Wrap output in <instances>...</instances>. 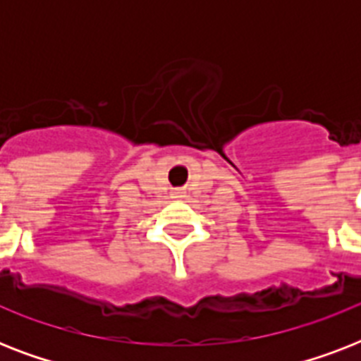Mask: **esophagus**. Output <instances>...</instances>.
I'll use <instances>...</instances> for the list:
<instances>
[{
	"mask_svg": "<svg viewBox=\"0 0 361 361\" xmlns=\"http://www.w3.org/2000/svg\"><path fill=\"white\" fill-rule=\"evenodd\" d=\"M174 195H176V198H180V197H183V195H185V192H183V191H176Z\"/></svg>",
	"mask_w": 361,
	"mask_h": 361,
	"instance_id": "1",
	"label": "esophagus"
}]
</instances>
